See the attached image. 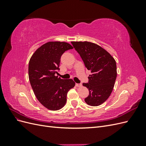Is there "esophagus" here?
<instances>
[{
	"label": "esophagus",
	"instance_id": "esophagus-1",
	"mask_svg": "<svg viewBox=\"0 0 146 146\" xmlns=\"http://www.w3.org/2000/svg\"><path fill=\"white\" fill-rule=\"evenodd\" d=\"M76 86L77 87H80L82 86V83H76Z\"/></svg>",
	"mask_w": 146,
	"mask_h": 146
}]
</instances>
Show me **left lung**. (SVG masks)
I'll return each mask as SVG.
<instances>
[{"mask_svg": "<svg viewBox=\"0 0 146 146\" xmlns=\"http://www.w3.org/2000/svg\"><path fill=\"white\" fill-rule=\"evenodd\" d=\"M88 70L91 71L88 82L83 85L89 90L85 99L89 105L96 107L107 100L113 90L117 77L116 61L104 48L90 42H71Z\"/></svg>", "mask_w": 146, "mask_h": 146, "instance_id": "obj_1", "label": "left lung"}]
</instances>
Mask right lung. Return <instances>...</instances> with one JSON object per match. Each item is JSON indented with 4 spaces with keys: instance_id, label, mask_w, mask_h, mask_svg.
I'll list each match as a JSON object with an SVG mask.
<instances>
[{
    "instance_id": "obj_1",
    "label": "right lung",
    "mask_w": 146,
    "mask_h": 146,
    "mask_svg": "<svg viewBox=\"0 0 146 146\" xmlns=\"http://www.w3.org/2000/svg\"><path fill=\"white\" fill-rule=\"evenodd\" d=\"M73 47L65 42H48L35 51L29 64V77L34 94L44 107L55 111L63 108L68 92L75 86L72 79L58 74L61 56Z\"/></svg>"
}]
</instances>
